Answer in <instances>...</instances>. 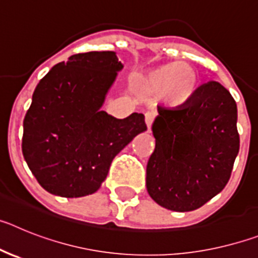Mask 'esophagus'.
I'll return each mask as SVG.
<instances>
[{"label": "esophagus", "mask_w": 258, "mask_h": 258, "mask_svg": "<svg viewBox=\"0 0 258 258\" xmlns=\"http://www.w3.org/2000/svg\"><path fill=\"white\" fill-rule=\"evenodd\" d=\"M146 126H147V132H151V125L154 122V113L151 112H147L146 113Z\"/></svg>", "instance_id": "34e87169"}]
</instances>
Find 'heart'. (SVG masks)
I'll use <instances>...</instances> for the list:
<instances>
[{
	"instance_id": "b5f03b06",
	"label": "heart",
	"mask_w": 258,
	"mask_h": 258,
	"mask_svg": "<svg viewBox=\"0 0 258 258\" xmlns=\"http://www.w3.org/2000/svg\"><path fill=\"white\" fill-rule=\"evenodd\" d=\"M198 75L186 63H168L137 77L136 86L146 94H163L170 106H182L195 93Z\"/></svg>"
}]
</instances>
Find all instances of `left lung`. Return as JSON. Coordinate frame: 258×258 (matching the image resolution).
<instances>
[{
  "label": "left lung",
  "mask_w": 258,
  "mask_h": 258,
  "mask_svg": "<svg viewBox=\"0 0 258 258\" xmlns=\"http://www.w3.org/2000/svg\"><path fill=\"white\" fill-rule=\"evenodd\" d=\"M155 150L146 169L150 197L166 209L200 208L225 188L239 152L238 108L217 81L198 88L184 104L157 107Z\"/></svg>",
  "instance_id": "left-lung-1"
}]
</instances>
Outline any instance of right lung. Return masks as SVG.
Instances as JSON below:
<instances>
[{
  "instance_id": "obj_1",
  "label": "right lung",
  "mask_w": 258,
  "mask_h": 258,
  "mask_svg": "<svg viewBox=\"0 0 258 258\" xmlns=\"http://www.w3.org/2000/svg\"><path fill=\"white\" fill-rule=\"evenodd\" d=\"M124 66L115 51L75 54L40 80L23 121V156L52 195L94 194L113 157L147 129L142 113L116 118L102 111Z\"/></svg>"
}]
</instances>
